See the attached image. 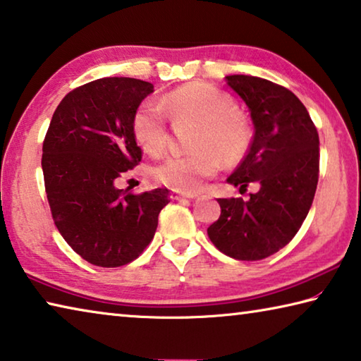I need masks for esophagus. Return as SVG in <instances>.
Instances as JSON below:
<instances>
[{"label":"esophagus","instance_id":"esophagus-1","mask_svg":"<svg viewBox=\"0 0 361 361\" xmlns=\"http://www.w3.org/2000/svg\"><path fill=\"white\" fill-rule=\"evenodd\" d=\"M197 194H191V192H180V191H172L170 192V197L172 200H183V199H194Z\"/></svg>","mask_w":361,"mask_h":361}]
</instances>
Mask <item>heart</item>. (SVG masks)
Wrapping results in <instances>:
<instances>
[{
    "label": "heart",
    "mask_w": 361,
    "mask_h": 361,
    "mask_svg": "<svg viewBox=\"0 0 361 361\" xmlns=\"http://www.w3.org/2000/svg\"><path fill=\"white\" fill-rule=\"evenodd\" d=\"M176 124H195L185 156L170 157L152 170V178L173 191L194 192L226 164L245 157L252 143V127L245 114L234 108L228 94L205 82H189L172 90L161 103L145 102L132 119L133 135L148 154L159 157L167 149V118Z\"/></svg>",
    "instance_id": "obj_1"
}]
</instances>
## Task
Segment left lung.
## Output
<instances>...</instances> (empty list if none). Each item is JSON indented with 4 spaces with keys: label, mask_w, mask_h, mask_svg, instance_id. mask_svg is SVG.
I'll list each match as a JSON object with an SVG mask.
<instances>
[{
    "label": "left lung",
    "mask_w": 361,
    "mask_h": 361,
    "mask_svg": "<svg viewBox=\"0 0 361 361\" xmlns=\"http://www.w3.org/2000/svg\"><path fill=\"white\" fill-rule=\"evenodd\" d=\"M228 85L247 103L255 126L253 142L228 183L247 191L218 199L221 215L207 234L219 252L240 261H259L290 243L312 205L319 183V132L307 109L283 85L232 75Z\"/></svg>",
    "instance_id": "left-lung-1"
}]
</instances>
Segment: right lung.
<instances>
[{"label": "right lung", "mask_w": 361, "mask_h": 361, "mask_svg": "<svg viewBox=\"0 0 361 361\" xmlns=\"http://www.w3.org/2000/svg\"><path fill=\"white\" fill-rule=\"evenodd\" d=\"M152 84L102 78L63 97L42 143V173L57 229L90 264L119 267L149 245L169 189L135 194L116 180L138 166L132 119Z\"/></svg>", "instance_id": "right-lung-1"}]
</instances>
